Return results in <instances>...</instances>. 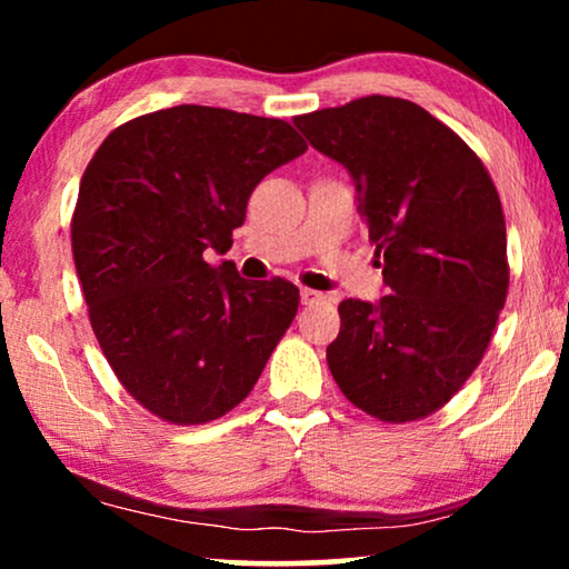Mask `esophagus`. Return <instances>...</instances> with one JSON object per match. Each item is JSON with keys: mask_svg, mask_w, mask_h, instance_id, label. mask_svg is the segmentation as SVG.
Listing matches in <instances>:
<instances>
[{"mask_svg": "<svg viewBox=\"0 0 569 569\" xmlns=\"http://www.w3.org/2000/svg\"><path fill=\"white\" fill-rule=\"evenodd\" d=\"M300 300H302V306H316V302H323L326 300V295L323 292H316V290H302L300 292Z\"/></svg>", "mask_w": 569, "mask_h": 569, "instance_id": "1", "label": "esophagus"}]
</instances>
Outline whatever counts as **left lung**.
<instances>
[{
    "label": "left lung",
    "mask_w": 569,
    "mask_h": 569,
    "mask_svg": "<svg viewBox=\"0 0 569 569\" xmlns=\"http://www.w3.org/2000/svg\"><path fill=\"white\" fill-rule=\"evenodd\" d=\"M292 121L352 173L391 292L341 302L331 376L380 422L430 417L479 368L508 298L500 193L479 154L411 100L368 96Z\"/></svg>",
    "instance_id": "obj_1"
}]
</instances>
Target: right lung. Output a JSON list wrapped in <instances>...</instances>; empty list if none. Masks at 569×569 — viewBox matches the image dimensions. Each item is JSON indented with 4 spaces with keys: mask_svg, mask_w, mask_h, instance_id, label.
<instances>
[{
    "mask_svg": "<svg viewBox=\"0 0 569 569\" xmlns=\"http://www.w3.org/2000/svg\"><path fill=\"white\" fill-rule=\"evenodd\" d=\"M308 150L282 119L209 106L137 116L84 168L72 256L108 365L168 425H207L251 393L298 313L282 277L248 282L224 253L251 191Z\"/></svg>",
    "mask_w": 569,
    "mask_h": 569,
    "instance_id": "1",
    "label": "right lung"
}]
</instances>
